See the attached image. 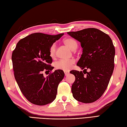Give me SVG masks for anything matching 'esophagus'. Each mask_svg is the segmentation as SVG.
Masks as SVG:
<instances>
[{
    "mask_svg": "<svg viewBox=\"0 0 127 127\" xmlns=\"http://www.w3.org/2000/svg\"><path fill=\"white\" fill-rule=\"evenodd\" d=\"M64 74H65V76H67V75L69 74V72H68V71H64Z\"/></svg>",
    "mask_w": 127,
    "mask_h": 127,
    "instance_id": "esophagus-1",
    "label": "esophagus"
}]
</instances>
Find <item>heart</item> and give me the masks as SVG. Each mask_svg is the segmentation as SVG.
<instances>
[{
    "label": "heart",
    "mask_w": 127,
    "mask_h": 127,
    "mask_svg": "<svg viewBox=\"0 0 127 127\" xmlns=\"http://www.w3.org/2000/svg\"><path fill=\"white\" fill-rule=\"evenodd\" d=\"M64 44L70 49L74 51L78 47V42L76 40L72 38H66L63 41ZM56 45L55 44L51 45L50 48L49 53L51 57H54L56 55ZM75 63V60L73 59H61L57 62L55 65L56 69H61L64 71H68L72 68V65Z\"/></svg>",
    "instance_id": "obj_1"
}]
</instances>
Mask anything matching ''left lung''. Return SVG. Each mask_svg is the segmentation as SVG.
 Here are the masks:
<instances>
[{"label":"left lung","mask_w":127,"mask_h":127,"mask_svg":"<svg viewBox=\"0 0 127 127\" xmlns=\"http://www.w3.org/2000/svg\"><path fill=\"white\" fill-rule=\"evenodd\" d=\"M67 33L80 42L82 48L77 65L83 69V72H70L75 77L71 86L72 95L77 101L91 103L100 98L109 85L114 69L115 47L108 35L98 29ZM87 68L90 69V72L87 71Z\"/></svg>","instance_id":"left-lung-1"}]
</instances>
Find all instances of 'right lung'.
<instances>
[{"label":"right lung","mask_w":127,"mask_h":127,"mask_svg":"<svg viewBox=\"0 0 127 127\" xmlns=\"http://www.w3.org/2000/svg\"><path fill=\"white\" fill-rule=\"evenodd\" d=\"M63 33L51 35L36 33L18 42L12 54L14 76L21 92L31 103L45 105L56 98L59 82L64 77L62 70H56L45 77L43 72L52 71L51 45Z\"/></svg>","instance_id":"right-lung-1"}]
</instances>
